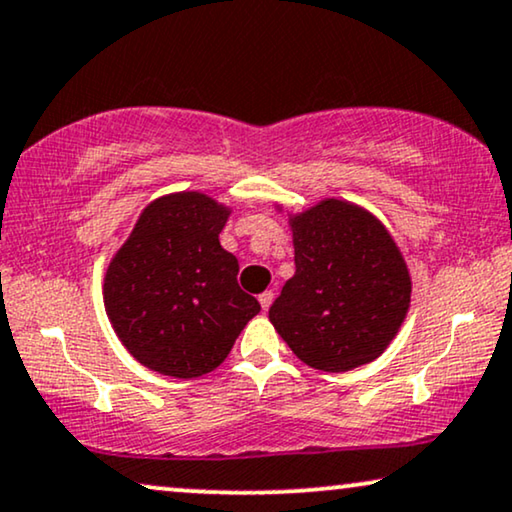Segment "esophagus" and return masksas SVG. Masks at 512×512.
I'll use <instances>...</instances> for the list:
<instances>
[{
	"mask_svg": "<svg viewBox=\"0 0 512 512\" xmlns=\"http://www.w3.org/2000/svg\"><path fill=\"white\" fill-rule=\"evenodd\" d=\"M272 298H275V293H272V291H263L261 296H258V303H261L265 312H268V307L272 305Z\"/></svg>",
	"mask_w": 512,
	"mask_h": 512,
	"instance_id": "34e87169",
	"label": "esophagus"
}]
</instances>
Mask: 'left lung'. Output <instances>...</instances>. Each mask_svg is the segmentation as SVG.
<instances>
[{
  "mask_svg": "<svg viewBox=\"0 0 512 512\" xmlns=\"http://www.w3.org/2000/svg\"><path fill=\"white\" fill-rule=\"evenodd\" d=\"M296 275L270 321L307 366L345 373L380 356L410 305V275L375 216L324 200L293 219Z\"/></svg>",
  "mask_w": 512,
  "mask_h": 512,
  "instance_id": "8db88e82",
  "label": "left lung"
}]
</instances>
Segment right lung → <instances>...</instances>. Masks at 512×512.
I'll return each mask as SVG.
<instances>
[{"mask_svg": "<svg viewBox=\"0 0 512 512\" xmlns=\"http://www.w3.org/2000/svg\"><path fill=\"white\" fill-rule=\"evenodd\" d=\"M228 209L202 193L151 202L104 277L118 338L160 375L200 377L221 366L261 312L237 284L240 263L221 247Z\"/></svg>", "mask_w": 512, "mask_h": 512, "instance_id": "right-lung-1", "label": "right lung"}]
</instances>
